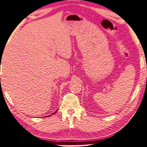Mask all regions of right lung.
<instances>
[{"label": "right lung", "mask_w": 147, "mask_h": 147, "mask_svg": "<svg viewBox=\"0 0 147 147\" xmlns=\"http://www.w3.org/2000/svg\"><path fill=\"white\" fill-rule=\"evenodd\" d=\"M55 113H56V112H55Z\"/></svg>", "instance_id": "obj_1"}]
</instances>
